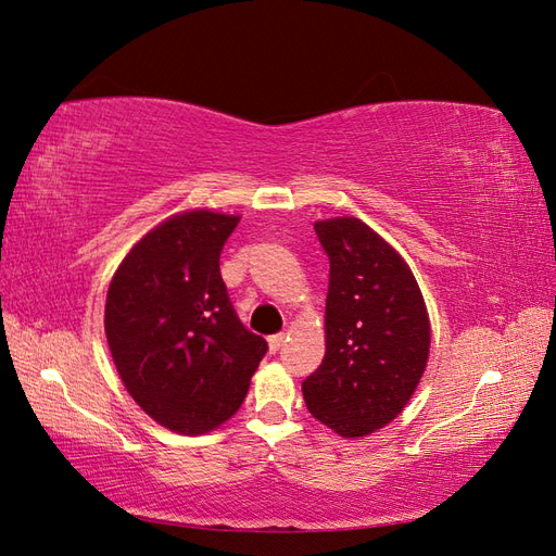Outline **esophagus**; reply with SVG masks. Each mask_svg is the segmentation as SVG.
I'll list each match as a JSON object with an SVG mask.
<instances>
[{"label":"esophagus","instance_id":"34e87169","mask_svg":"<svg viewBox=\"0 0 556 556\" xmlns=\"http://www.w3.org/2000/svg\"><path fill=\"white\" fill-rule=\"evenodd\" d=\"M282 343H285V333H274V336H268V350H271V352H278Z\"/></svg>","mask_w":556,"mask_h":556}]
</instances>
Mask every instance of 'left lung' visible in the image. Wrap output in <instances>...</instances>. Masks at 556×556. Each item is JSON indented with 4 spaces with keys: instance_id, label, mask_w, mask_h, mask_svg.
<instances>
[{
    "instance_id": "obj_1",
    "label": "left lung",
    "mask_w": 556,
    "mask_h": 556,
    "mask_svg": "<svg viewBox=\"0 0 556 556\" xmlns=\"http://www.w3.org/2000/svg\"><path fill=\"white\" fill-rule=\"evenodd\" d=\"M315 231L329 255L325 359L301 392L317 422L362 439L413 399L429 362V313L408 262L359 217H327Z\"/></svg>"
}]
</instances>
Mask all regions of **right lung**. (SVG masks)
Listing matches in <instances>:
<instances>
[{
  "mask_svg": "<svg viewBox=\"0 0 556 556\" xmlns=\"http://www.w3.org/2000/svg\"><path fill=\"white\" fill-rule=\"evenodd\" d=\"M239 220L211 208L166 217L129 248L109 285L104 331L117 376L150 419L176 433L223 427L266 355L220 276Z\"/></svg>",
  "mask_w": 556,
  "mask_h": 556,
  "instance_id": "right-lung-1",
  "label": "right lung"
}]
</instances>
